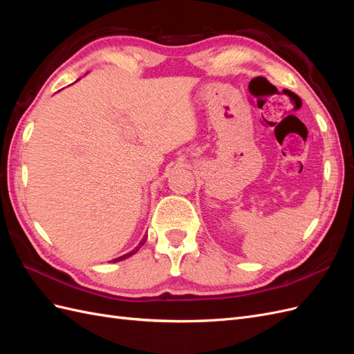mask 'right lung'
I'll use <instances>...</instances> for the list:
<instances>
[{"label": "right lung", "mask_w": 354, "mask_h": 354, "mask_svg": "<svg viewBox=\"0 0 354 354\" xmlns=\"http://www.w3.org/2000/svg\"><path fill=\"white\" fill-rule=\"evenodd\" d=\"M145 242H146V238L140 242V243H138V246H136V248L133 250V251H130V252H128V254H124V255H121V257H118V259H115V260H112V263H116V261H121V260H125V259H128V257H131L133 254H136L138 250H140L142 248V245H145Z\"/></svg>", "instance_id": "1"}]
</instances>
